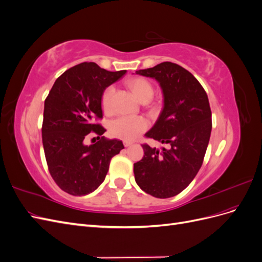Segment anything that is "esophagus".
Instances as JSON below:
<instances>
[{"label":"esophagus","instance_id":"esophagus-1","mask_svg":"<svg viewBox=\"0 0 262 262\" xmlns=\"http://www.w3.org/2000/svg\"><path fill=\"white\" fill-rule=\"evenodd\" d=\"M123 145H124L125 147H128V146L132 145V142H131V141H123Z\"/></svg>","mask_w":262,"mask_h":262}]
</instances>
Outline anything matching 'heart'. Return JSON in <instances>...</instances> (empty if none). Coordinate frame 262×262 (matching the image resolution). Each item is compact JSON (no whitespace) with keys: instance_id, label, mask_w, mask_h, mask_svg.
I'll return each instance as SVG.
<instances>
[{"instance_id":"b5f03b06","label":"heart","mask_w":262,"mask_h":262,"mask_svg":"<svg viewBox=\"0 0 262 262\" xmlns=\"http://www.w3.org/2000/svg\"><path fill=\"white\" fill-rule=\"evenodd\" d=\"M129 85L136 96L142 101L153 97V86L145 78L137 77L129 82ZM115 89L113 85L107 86L101 94V108L106 114L113 112V96ZM147 121L140 116H120L110 121L108 125L109 134L113 138L124 141H132L147 129Z\"/></svg>"}]
</instances>
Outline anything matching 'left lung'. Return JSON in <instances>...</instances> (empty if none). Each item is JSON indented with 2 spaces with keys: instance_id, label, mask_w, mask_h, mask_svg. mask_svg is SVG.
<instances>
[{
  "instance_id": "left-lung-1",
  "label": "left lung",
  "mask_w": 262,
  "mask_h": 262,
  "mask_svg": "<svg viewBox=\"0 0 262 262\" xmlns=\"http://www.w3.org/2000/svg\"><path fill=\"white\" fill-rule=\"evenodd\" d=\"M137 74L155 78L163 90V112L145 137L166 147L142 144L144 156L133 165L134 178L146 193L166 199L185 190L201 168L212 130L209 98L199 81L176 63L163 62Z\"/></svg>"
}]
</instances>
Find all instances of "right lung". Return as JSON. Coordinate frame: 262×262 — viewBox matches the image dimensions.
I'll use <instances>...</instances> for the list:
<instances>
[{"label":"right lung","mask_w":262,"mask_h":262,"mask_svg":"<svg viewBox=\"0 0 262 262\" xmlns=\"http://www.w3.org/2000/svg\"><path fill=\"white\" fill-rule=\"evenodd\" d=\"M125 72H110L94 62L80 63L57 78L45 100L41 133L47 165L55 184L69 194L96 190L112 158L124 148L121 141L100 138L106 129L97 121L102 119V92ZM90 133L99 141L86 146Z\"/></svg>","instance_id":"1"}]
</instances>
